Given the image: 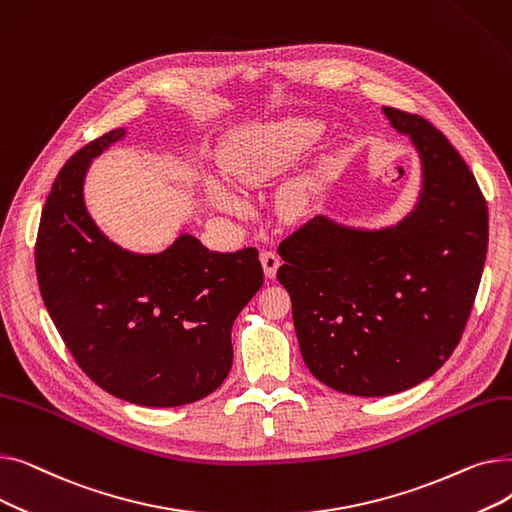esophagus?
I'll return each instance as SVG.
<instances>
[{
    "mask_svg": "<svg viewBox=\"0 0 512 512\" xmlns=\"http://www.w3.org/2000/svg\"><path fill=\"white\" fill-rule=\"evenodd\" d=\"M259 259H261L265 276L267 278H276V272H278V267H280V257L274 251H263Z\"/></svg>",
    "mask_w": 512,
    "mask_h": 512,
    "instance_id": "esophagus-1",
    "label": "esophagus"
}]
</instances>
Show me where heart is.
Instances as JSON below:
<instances>
[{"label": "heart", "mask_w": 512, "mask_h": 512, "mask_svg": "<svg viewBox=\"0 0 512 512\" xmlns=\"http://www.w3.org/2000/svg\"><path fill=\"white\" fill-rule=\"evenodd\" d=\"M326 124L319 118L292 116L270 124H253L234 132L222 153V170L236 186H257L282 172L294 157L309 149L321 134ZM205 195L209 203L222 213H238L245 207L230 186L209 178L205 180ZM303 193L294 188L290 203L299 207Z\"/></svg>", "instance_id": "b5f03b06"}]
</instances>
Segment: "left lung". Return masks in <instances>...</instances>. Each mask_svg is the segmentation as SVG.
<instances>
[{"label":"left lung","mask_w":512,"mask_h":512,"mask_svg":"<svg viewBox=\"0 0 512 512\" xmlns=\"http://www.w3.org/2000/svg\"><path fill=\"white\" fill-rule=\"evenodd\" d=\"M382 110L419 153L413 211L378 230L317 215L278 247L305 365L353 396L409 390L446 363L488 253V207L465 159L425 118Z\"/></svg>","instance_id":"left-lung-1"}]
</instances>
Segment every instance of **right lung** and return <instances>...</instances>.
Returning a JSON list of instances; mask_svg holds the SVG:
<instances>
[{"label": "right lung", "instance_id": "obj_1", "mask_svg": "<svg viewBox=\"0 0 512 512\" xmlns=\"http://www.w3.org/2000/svg\"><path fill=\"white\" fill-rule=\"evenodd\" d=\"M124 128L76 151L45 201L35 265L43 303L89 378L141 407H180L218 390L232 367V324L263 284L257 249L209 251L180 234L161 253L107 238L85 205L91 161Z\"/></svg>", "mask_w": 512, "mask_h": 512}]
</instances>
